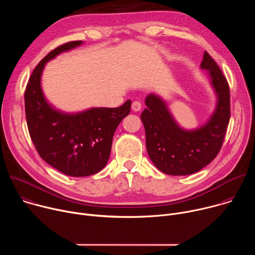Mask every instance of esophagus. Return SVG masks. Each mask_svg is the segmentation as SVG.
Masks as SVG:
<instances>
[{"label":"esophagus","instance_id":"1","mask_svg":"<svg viewBox=\"0 0 255 255\" xmlns=\"http://www.w3.org/2000/svg\"><path fill=\"white\" fill-rule=\"evenodd\" d=\"M132 110L134 112H138L141 110V103L138 101H135L132 103Z\"/></svg>","mask_w":255,"mask_h":255}]
</instances>
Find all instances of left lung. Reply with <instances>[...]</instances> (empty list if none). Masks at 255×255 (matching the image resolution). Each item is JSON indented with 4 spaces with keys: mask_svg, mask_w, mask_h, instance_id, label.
I'll return each mask as SVG.
<instances>
[{
    "mask_svg": "<svg viewBox=\"0 0 255 255\" xmlns=\"http://www.w3.org/2000/svg\"><path fill=\"white\" fill-rule=\"evenodd\" d=\"M201 68L208 70L217 95L215 112L208 122L195 130L180 128L161 98L150 94L141 120L151 161L170 175L192 174L208 165L219 153L230 120L229 85L216 61L205 51Z\"/></svg>",
    "mask_w": 255,
    "mask_h": 255,
    "instance_id": "obj_1",
    "label": "left lung"
}]
</instances>
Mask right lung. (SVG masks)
Returning a JSON list of instances; mask_svg holds the SVG:
<instances>
[{"mask_svg":"<svg viewBox=\"0 0 255 255\" xmlns=\"http://www.w3.org/2000/svg\"><path fill=\"white\" fill-rule=\"evenodd\" d=\"M82 43L70 41L50 51L34 68L24 95L27 126L36 150L45 162L69 176L92 175L106 166L115 130L131 109L128 100L118 108L66 114L47 103L40 83L46 62Z\"/></svg>","mask_w":255,"mask_h":255,"instance_id":"1","label":"right lung"}]
</instances>
